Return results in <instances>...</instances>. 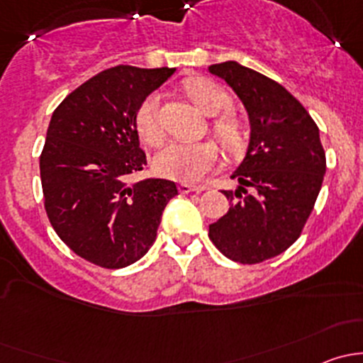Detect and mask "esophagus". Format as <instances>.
Returning a JSON list of instances; mask_svg holds the SVG:
<instances>
[{
    "label": "esophagus",
    "mask_w": 363,
    "mask_h": 363,
    "mask_svg": "<svg viewBox=\"0 0 363 363\" xmlns=\"http://www.w3.org/2000/svg\"><path fill=\"white\" fill-rule=\"evenodd\" d=\"M179 191H181L182 195H188V193H202V191H205V186L181 184V186H179Z\"/></svg>",
    "instance_id": "obj_1"
}]
</instances>
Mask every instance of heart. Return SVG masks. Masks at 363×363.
<instances>
[{"instance_id": "obj_1", "label": "heart", "mask_w": 363, "mask_h": 363, "mask_svg": "<svg viewBox=\"0 0 363 363\" xmlns=\"http://www.w3.org/2000/svg\"><path fill=\"white\" fill-rule=\"evenodd\" d=\"M184 89L193 104L207 116H221L212 121V133L219 144L232 155H237L246 144V124L230 111L233 105L232 94L211 79H191ZM138 135L149 145H158L163 138L160 121V94L151 93L138 105L135 116ZM219 158V149L214 142H170L156 155L155 170L161 177L181 182H196L214 168Z\"/></svg>"}]
</instances>
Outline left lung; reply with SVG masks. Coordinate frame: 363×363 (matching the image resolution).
I'll return each mask as SVG.
<instances>
[{
    "instance_id": "obj_1",
    "label": "left lung",
    "mask_w": 363,
    "mask_h": 363,
    "mask_svg": "<svg viewBox=\"0 0 363 363\" xmlns=\"http://www.w3.org/2000/svg\"><path fill=\"white\" fill-rule=\"evenodd\" d=\"M250 113L246 158L233 172L239 188L223 191L230 208L208 226V239L239 263L281 255L302 233L327 170L320 130L281 84L235 61L211 65Z\"/></svg>"
}]
</instances>
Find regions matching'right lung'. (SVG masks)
Returning <instances> with one entry per match:
<instances>
[{
    "mask_svg": "<svg viewBox=\"0 0 363 363\" xmlns=\"http://www.w3.org/2000/svg\"><path fill=\"white\" fill-rule=\"evenodd\" d=\"M174 72L104 69L72 91L50 119L40 155L47 218L69 250L104 269L140 259L177 195L164 179L126 182L147 164L135 126L138 105Z\"/></svg>",
    "mask_w": 363,
    "mask_h": 363,
    "instance_id": "obj_1",
    "label": "right lung"
}]
</instances>
